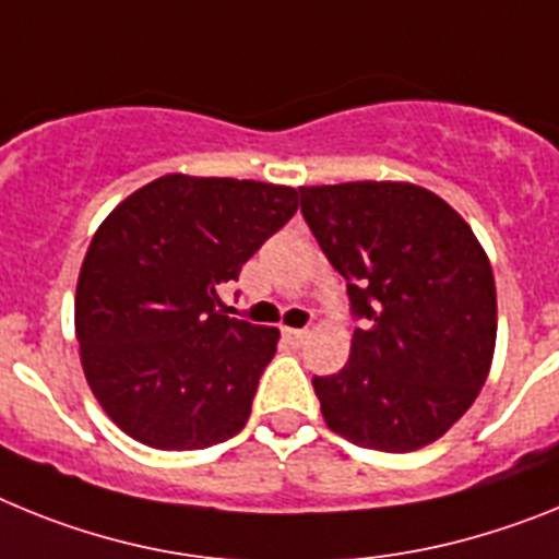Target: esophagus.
<instances>
[{
	"instance_id": "1",
	"label": "esophagus",
	"mask_w": 559,
	"mask_h": 559,
	"mask_svg": "<svg viewBox=\"0 0 559 559\" xmlns=\"http://www.w3.org/2000/svg\"><path fill=\"white\" fill-rule=\"evenodd\" d=\"M281 334H284L286 343H293V346H300V343H304V340L309 337L307 329H289V326H286Z\"/></svg>"
}]
</instances>
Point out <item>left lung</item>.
<instances>
[{"label":"left lung","instance_id":"8db88e82","mask_svg":"<svg viewBox=\"0 0 559 559\" xmlns=\"http://www.w3.org/2000/svg\"><path fill=\"white\" fill-rule=\"evenodd\" d=\"M298 191L362 320L346 366L312 377L323 419L368 450L425 448L467 414L492 366L498 304L487 252L444 199L411 182Z\"/></svg>","mask_w":559,"mask_h":559}]
</instances>
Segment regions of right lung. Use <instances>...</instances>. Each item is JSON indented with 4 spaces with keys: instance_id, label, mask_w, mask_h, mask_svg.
<instances>
[{
    "instance_id": "obj_1",
    "label": "right lung",
    "mask_w": 559,
    "mask_h": 559,
    "mask_svg": "<svg viewBox=\"0 0 559 559\" xmlns=\"http://www.w3.org/2000/svg\"><path fill=\"white\" fill-rule=\"evenodd\" d=\"M295 211V188L168 174L106 216L78 275L75 334L123 433L202 450L245 427L281 334L227 318L219 289Z\"/></svg>"
}]
</instances>
